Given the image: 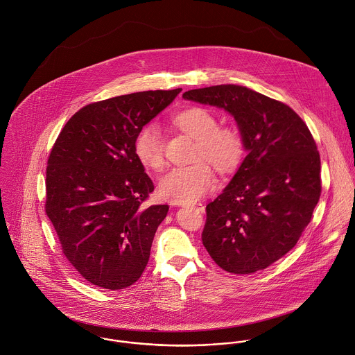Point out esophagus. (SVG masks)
<instances>
[{"mask_svg": "<svg viewBox=\"0 0 355 355\" xmlns=\"http://www.w3.org/2000/svg\"><path fill=\"white\" fill-rule=\"evenodd\" d=\"M190 207H193V209H197V210H200V211H205V206H203L202 203H193V205H190Z\"/></svg>", "mask_w": 355, "mask_h": 355, "instance_id": "esophagus-1", "label": "esophagus"}]
</instances>
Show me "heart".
<instances>
[{
	"mask_svg": "<svg viewBox=\"0 0 355 355\" xmlns=\"http://www.w3.org/2000/svg\"><path fill=\"white\" fill-rule=\"evenodd\" d=\"M175 123L197 141V157L206 158L220 172H231L241 162L243 154L241 134L234 128L217 127V119L209 109L198 106L186 109L176 116ZM135 153L146 168L154 171L162 168V137L157 124H148L139 131ZM214 180L210 165L198 161L189 166L173 168L164 175L158 183V194L169 202H194L214 186Z\"/></svg>",
	"mask_w": 355,
	"mask_h": 355,
	"instance_id": "1",
	"label": "heart"
}]
</instances>
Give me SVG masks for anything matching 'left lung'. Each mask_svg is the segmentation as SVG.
Wrapping results in <instances>:
<instances>
[{
  "label": "left lung",
  "instance_id": "obj_1",
  "mask_svg": "<svg viewBox=\"0 0 355 355\" xmlns=\"http://www.w3.org/2000/svg\"><path fill=\"white\" fill-rule=\"evenodd\" d=\"M187 101L228 112L248 153L206 206L202 243L227 272L250 275L288 253L320 200V154L304 120L286 103L239 85L186 92Z\"/></svg>",
  "mask_w": 355,
  "mask_h": 355
}]
</instances>
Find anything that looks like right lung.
Returning <instances> with one entry per match:
<instances>
[{"mask_svg": "<svg viewBox=\"0 0 355 355\" xmlns=\"http://www.w3.org/2000/svg\"><path fill=\"white\" fill-rule=\"evenodd\" d=\"M180 92H142L86 105L51 149L46 214L68 261L97 287L125 288L148 265L169 206H144L154 186L135 139Z\"/></svg>", "mask_w": 355, "mask_h": 355, "instance_id": "right-lung-1", "label": "right lung"}]
</instances>
